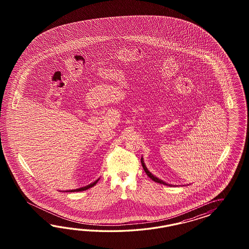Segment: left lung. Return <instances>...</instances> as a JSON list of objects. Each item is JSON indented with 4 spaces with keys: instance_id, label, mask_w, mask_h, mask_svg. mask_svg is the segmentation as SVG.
<instances>
[{
    "instance_id": "8db88e82",
    "label": "left lung",
    "mask_w": 249,
    "mask_h": 249,
    "mask_svg": "<svg viewBox=\"0 0 249 249\" xmlns=\"http://www.w3.org/2000/svg\"><path fill=\"white\" fill-rule=\"evenodd\" d=\"M142 165L143 167V170L145 171V173L146 174L151 178L152 181H156V182H158V183H160V184H164V185H170V184H167L166 182H164L163 181H161V180H160L158 179L157 177H155V176H153V174H151L149 171H148V169L146 168V166L144 164L143 159L142 158ZM171 186V185H170Z\"/></svg>"
}]
</instances>
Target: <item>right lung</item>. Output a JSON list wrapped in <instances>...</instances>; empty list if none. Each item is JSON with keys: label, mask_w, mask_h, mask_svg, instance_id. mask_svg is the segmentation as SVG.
Listing matches in <instances>:
<instances>
[{"label": "right lung", "mask_w": 249, "mask_h": 249, "mask_svg": "<svg viewBox=\"0 0 249 249\" xmlns=\"http://www.w3.org/2000/svg\"><path fill=\"white\" fill-rule=\"evenodd\" d=\"M99 180V179H98ZM98 180L97 181H94V182H92L90 184H89V185H87V186H85V187H82V188L79 189H75V190H70V191H67V192H69V193H73V192H81V191H85V190H88V189L91 188V187H93L94 185H96L97 184V182H98Z\"/></svg>", "instance_id": "obj_1"}]
</instances>
